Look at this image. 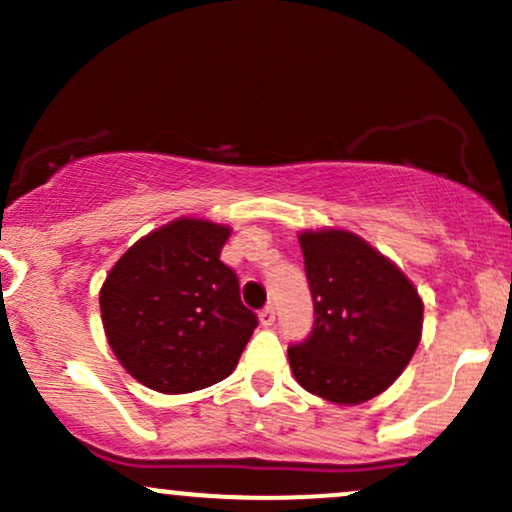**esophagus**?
<instances>
[{
  "instance_id": "34e87169",
  "label": "esophagus",
  "mask_w": 512,
  "mask_h": 512,
  "mask_svg": "<svg viewBox=\"0 0 512 512\" xmlns=\"http://www.w3.org/2000/svg\"><path fill=\"white\" fill-rule=\"evenodd\" d=\"M274 320H276V313H274L272 305H267V308L260 310V325L262 327H272Z\"/></svg>"
}]
</instances>
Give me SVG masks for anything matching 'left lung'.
<instances>
[{"label":"left lung","instance_id":"obj_1","mask_svg":"<svg viewBox=\"0 0 512 512\" xmlns=\"http://www.w3.org/2000/svg\"><path fill=\"white\" fill-rule=\"evenodd\" d=\"M315 325L289 346L293 378L310 395L354 407L378 397L409 366L424 330V301L409 276L344 228L301 231Z\"/></svg>","mask_w":512,"mask_h":512}]
</instances>
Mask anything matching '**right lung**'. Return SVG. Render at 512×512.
Segmentation results:
<instances>
[{
    "label": "right lung",
    "instance_id": "right-lung-1",
    "mask_svg": "<svg viewBox=\"0 0 512 512\" xmlns=\"http://www.w3.org/2000/svg\"><path fill=\"white\" fill-rule=\"evenodd\" d=\"M228 236L226 223L180 216L139 238L105 276V339L149 390L185 395L236 370L257 317L219 257Z\"/></svg>",
    "mask_w": 512,
    "mask_h": 512
}]
</instances>
